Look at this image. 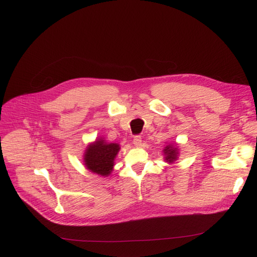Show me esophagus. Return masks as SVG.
I'll return each mask as SVG.
<instances>
[{
    "instance_id": "1",
    "label": "esophagus",
    "mask_w": 257,
    "mask_h": 257,
    "mask_svg": "<svg viewBox=\"0 0 257 257\" xmlns=\"http://www.w3.org/2000/svg\"><path fill=\"white\" fill-rule=\"evenodd\" d=\"M133 144H134V146H136V147H141V145H142V138L140 136L134 137Z\"/></svg>"
}]
</instances>
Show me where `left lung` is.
Returning a JSON list of instances; mask_svg holds the SVG:
<instances>
[{
    "label": "left lung",
    "mask_w": 257,
    "mask_h": 257,
    "mask_svg": "<svg viewBox=\"0 0 257 257\" xmlns=\"http://www.w3.org/2000/svg\"><path fill=\"white\" fill-rule=\"evenodd\" d=\"M164 154H165V160L169 164H173L175 160H177L178 158V149L176 146H173L169 144L168 146L165 147L164 149Z\"/></svg>",
    "instance_id": "obj_1"
}]
</instances>
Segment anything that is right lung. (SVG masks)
Segmentation results:
<instances>
[{"label": "right lung", "instance_id": "right-lung-1", "mask_svg": "<svg viewBox=\"0 0 257 257\" xmlns=\"http://www.w3.org/2000/svg\"><path fill=\"white\" fill-rule=\"evenodd\" d=\"M119 149L120 147L116 143H107L103 139L96 140L89 144L85 150L83 158L85 168L101 176H109Z\"/></svg>", "mask_w": 257, "mask_h": 257}]
</instances>
